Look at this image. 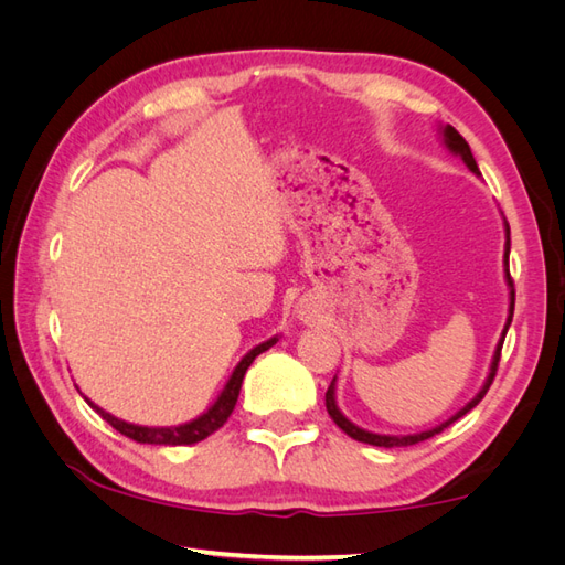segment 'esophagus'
I'll use <instances>...</instances> for the list:
<instances>
[{"label":"esophagus","mask_w":565,"mask_h":565,"mask_svg":"<svg viewBox=\"0 0 565 565\" xmlns=\"http://www.w3.org/2000/svg\"><path fill=\"white\" fill-rule=\"evenodd\" d=\"M298 313H301L303 320H308V318H310V308H308V306H301V310H298Z\"/></svg>","instance_id":"34e87169"}]
</instances>
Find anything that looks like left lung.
<instances>
[{
    "label": "left lung",
    "instance_id": "8db88e82",
    "mask_svg": "<svg viewBox=\"0 0 565 565\" xmlns=\"http://www.w3.org/2000/svg\"><path fill=\"white\" fill-rule=\"evenodd\" d=\"M441 134H444V142H447V148H449L451 152L459 154V158L466 162L468 170H471L473 174H481V172H478L476 160H473V152H471V148H468V142L463 140V136L459 134V130H456L454 126H444ZM505 233H508V245H505V267H508V269H505V279H508V286H510V316H508V322H505V330H502V338H500V342H498V347H495L493 364H490V374H488V379H486V383H483V388L478 391L476 398H473L471 403H466L459 413L451 415V417L447 419V423H441L439 427H431V429H427V431H419V435H403V437L374 435V431H366V429H362V427H356L354 423H350V419H347V417L340 413L338 401H334V379H332L330 388H328V393H326V407H328L330 417L334 419V425H338L342 431H347V435H350V437L356 439V441L374 444V447H386V449H391V447H411V444L425 441V439H429V437L439 435V431H441L444 427L454 425L456 419L463 417L468 411H473V407L483 401V395L488 393L490 383H493V379H495V371H498V364H500L502 342H505V334H508V328H510V322H512V313H514V284H512V276H510V225H508V223H505Z\"/></svg>",
    "mask_w": 565,
    "mask_h": 565
}]
</instances>
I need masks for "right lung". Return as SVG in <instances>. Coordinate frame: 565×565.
I'll return each instance as SVG.
<instances>
[{
	"instance_id": "right-lung-1",
	"label": "right lung",
	"mask_w": 565,
	"mask_h": 565,
	"mask_svg": "<svg viewBox=\"0 0 565 565\" xmlns=\"http://www.w3.org/2000/svg\"><path fill=\"white\" fill-rule=\"evenodd\" d=\"M279 338H271L267 342L257 344L255 350H249L243 362H239L233 371V376L227 379L223 393L218 395V401H215L206 413L199 415L196 419H191L186 425H177V427H142V425H130L126 419H118L111 413L102 411L99 405H94L92 401H87L94 411H97L106 423H109L116 431H121L128 439H134L138 444H164V447H184V444H196L201 439H206L209 435H213L215 429H221L225 425V419L231 417L233 407L237 403V395H239V386H243V379H245V371L249 369V364L255 362V356H259L262 352H267L271 344H276Z\"/></svg>"
}]
</instances>
